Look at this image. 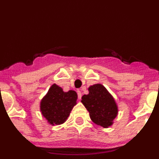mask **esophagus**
<instances>
[{"instance_id": "esophagus-1", "label": "esophagus", "mask_w": 159, "mask_h": 159, "mask_svg": "<svg viewBox=\"0 0 159 159\" xmlns=\"http://www.w3.org/2000/svg\"><path fill=\"white\" fill-rule=\"evenodd\" d=\"M77 94H78L79 99H80L81 97H82V92H81L80 91H77Z\"/></svg>"}]
</instances>
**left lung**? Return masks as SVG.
Instances as JSON below:
<instances>
[{
    "label": "left lung",
    "mask_w": 159,
    "mask_h": 159,
    "mask_svg": "<svg viewBox=\"0 0 159 159\" xmlns=\"http://www.w3.org/2000/svg\"><path fill=\"white\" fill-rule=\"evenodd\" d=\"M89 94L82 96V102L89 111L92 122L102 127L113 124L118 115V107L112 95L102 84H95L88 88Z\"/></svg>",
    "instance_id": "8db88e82"
}]
</instances>
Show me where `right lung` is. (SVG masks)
<instances>
[{
	"mask_svg": "<svg viewBox=\"0 0 159 159\" xmlns=\"http://www.w3.org/2000/svg\"><path fill=\"white\" fill-rule=\"evenodd\" d=\"M76 100L75 91L64 92L60 87L53 84L40 102V111L50 124H62L76 104Z\"/></svg>",
	"mask_w": 159,
	"mask_h": 159,
	"instance_id": "obj_1",
	"label": "right lung"
}]
</instances>
